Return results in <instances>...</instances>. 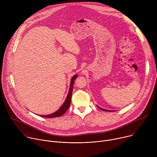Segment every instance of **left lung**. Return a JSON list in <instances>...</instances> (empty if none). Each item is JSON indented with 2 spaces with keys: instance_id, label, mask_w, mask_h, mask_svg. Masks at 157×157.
Instances as JSON below:
<instances>
[{
  "instance_id": "obj_1",
  "label": "left lung",
  "mask_w": 157,
  "mask_h": 157,
  "mask_svg": "<svg viewBox=\"0 0 157 157\" xmlns=\"http://www.w3.org/2000/svg\"><path fill=\"white\" fill-rule=\"evenodd\" d=\"M98 107L101 109V110H104V111H109V112H111V110H106V109H102V108H101V107H99L98 106Z\"/></svg>"
}]
</instances>
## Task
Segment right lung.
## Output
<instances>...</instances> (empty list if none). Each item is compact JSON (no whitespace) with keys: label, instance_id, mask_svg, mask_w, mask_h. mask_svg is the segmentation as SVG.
<instances>
[{"label":"right lung","instance_id":"obj_1","mask_svg":"<svg viewBox=\"0 0 157 157\" xmlns=\"http://www.w3.org/2000/svg\"><path fill=\"white\" fill-rule=\"evenodd\" d=\"M77 76H78V75H75L71 78L68 94V96H67L66 99L64 104L62 105V106L57 111H56L55 113H54L52 114L47 115V116H41L42 117H46V118H54V117H57L61 116L62 115H63L66 113V110L69 109L70 105L71 100V95H72V93H73V84H74L75 79L77 78Z\"/></svg>","mask_w":157,"mask_h":157}]
</instances>
